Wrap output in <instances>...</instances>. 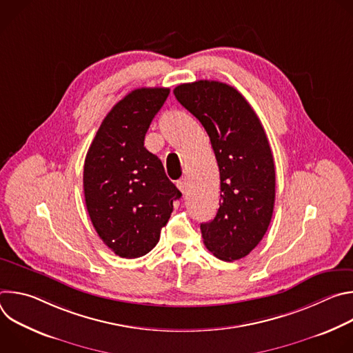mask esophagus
Instances as JSON below:
<instances>
[{
	"mask_svg": "<svg viewBox=\"0 0 353 353\" xmlns=\"http://www.w3.org/2000/svg\"><path fill=\"white\" fill-rule=\"evenodd\" d=\"M177 187H179V190L184 194L185 191H187V188H188V184H187V179L185 177H183V179H180L179 181H177Z\"/></svg>",
	"mask_w": 353,
	"mask_h": 353,
	"instance_id": "esophagus-1",
	"label": "esophagus"
}]
</instances>
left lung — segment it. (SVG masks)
<instances>
[{
  "label": "left lung",
  "mask_w": 353,
  "mask_h": 353,
  "mask_svg": "<svg viewBox=\"0 0 353 353\" xmlns=\"http://www.w3.org/2000/svg\"><path fill=\"white\" fill-rule=\"evenodd\" d=\"M173 93L204 125L219 166V210L201 223L204 243L219 260H240L261 241L274 212L275 165L264 127L228 83L195 81Z\"/></svg>",
  "instance_id": "8db88e82"
}]
</instances>
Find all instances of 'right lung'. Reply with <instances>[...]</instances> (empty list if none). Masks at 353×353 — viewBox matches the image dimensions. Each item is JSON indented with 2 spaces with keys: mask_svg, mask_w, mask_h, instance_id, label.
Listing matches in <instances>:
<instances>
[{
  "mask_svg": "<svg viewBox=\"0 0 353 353\" xmlns=\"http://www.w3.org/2000/svg\"><path fill=\"white\" fill-rule=\"evenodd\" d=\"M170 93L139 88L125 94L100 124L85 158V204L94 230L124 259L152 250L181 196L145 134Z\"/></svg>",
  "mask_w": 353,
  "mask_h": 353,
  "instance_id": "add662e5",
  "label": "right lung"
}]
</instances>
